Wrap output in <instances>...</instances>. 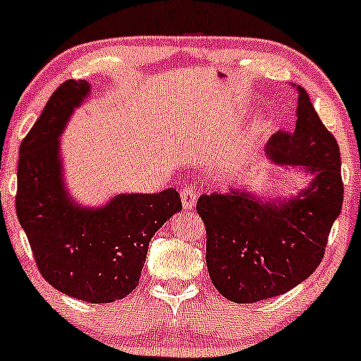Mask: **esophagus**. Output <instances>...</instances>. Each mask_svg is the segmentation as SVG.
Returning a JSON list of instances; mask_svg holds the SVG:
<instances>
[{"instance_id":"esophagus-1","label":"esophagus","mask_w":361,"mask_h":361,"mask_svg":"<svg viewBox=\"0 0 361 361\" xmlns=\"http://www.w3.org/2000/svg\"><path fill=\"white\" fill-rule=\"evenodd\" d=\"M180 197H182V207H184V210H191V208H195L196 204V191L192 188H184L180 191Z\"/></svg>"}]
</instances>
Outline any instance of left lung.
Returning a JSON list of instances; mask_svg holds the SVG:
<instances>
[{"label":"left lung","instance_id":"8db88e82","mask_svg":"<svg viewBox=\"0 0 361 361\" xmlns=\"http://www.w3.org/2000/svg\"><path fill=\"white\" fill-rule=\"evenodd\" d=\"M296 127L269 139L275 165L312 177L294 196L263 200L241 185L201 195L196 210L207 227V267L219 293L234 303L281 296L306 281L324 258L332 224L343 207L339 146L303 87Z\"/></svg>","mask_w":361,"mask_h":361}]
</instances>
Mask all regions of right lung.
<instances>
[{
    "instance_id": "add662e5",
    "label": "right lung",
    "mask_w": 361,
    "mask_h": 361,
    "mask_svg": "<svg viewBox=\"0 0 361 361\" xmlns=\"http://www.w3.org/2000/svg\"><path fill=\"white\" fill-rule=\"evenodd\" d=\"M89 92L87 80H67L46 103L20 145L15 208L53 288L87 303H111L139 284L151 238L182 203L172 188L117 195L103 207L73 200L65 188L60 137Z\"/></svg>"
}]
</instances>
